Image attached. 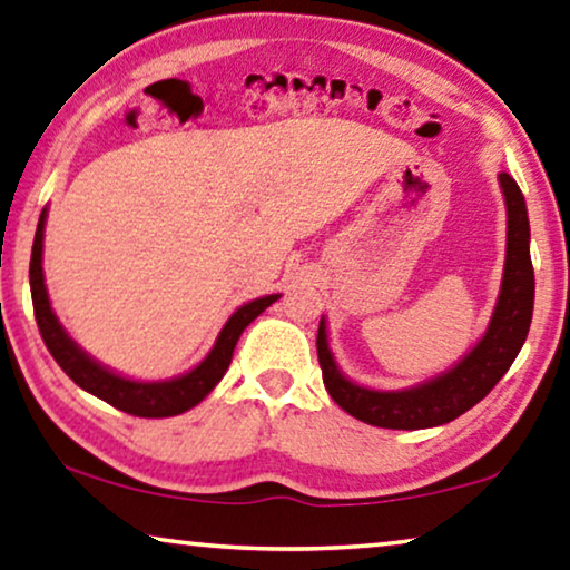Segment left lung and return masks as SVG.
Wrapping results in <instances>:
<instances>
[{"mask_svg": "<svg viewBox=\"0 0 570 570\" xmlns=\"http://www.w3.org/2000/svg\"><path fill=\"white\" fill-rule=\"evenodd\" d=\"M507 204V261L502 292L487 333L453 368L402 392H376L343 376L330 351L325 317L317 330V355L327 394L355 420L386 430H424L453 422L499 384L522 351L530 333L534 304V271L530 261V219L520 186L499 174Z\"/></svg>", "mask_w": 570, "mask_h": 570, "instance_id": "left-lung-1", "label": "left lung"}]
</instances>
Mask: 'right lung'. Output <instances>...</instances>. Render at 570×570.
I'll list each match as a JSON object with an SVG mask.
<instances>
[{"label":"right lung","instance_id":"obj_1","mask_svg":"<svg viewBox=\"0 0 570 570\" xmlns=\"http://www.w3.org/2000/svg\"><path fill=\"white\" fill-rule=\"evenodd\" d=\"M48 209L40 212L36 243H32L30 256V292H32V309H36L38 330L42 343L53 355L58 366L66 371V376L81 386L83 392L99 396L101 402L117 406L120 412L135 414V417H174L191 406H197L212 389L225 376L227 366L233 361V351L240 340L243 330L250 325L258 314L271 307L282 294H268L261 299L243 304L240 309L233 312V317L225 322L223 333L217 335L215 347L207 353L197 368L181 373V376L168 381H135L120 376V373L101 366L87 351H81L58 322L53 307H50L46 278H42V233H46Z\"/></svg>","mask_w":570,"mask_h":570}]
</instances>
